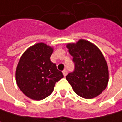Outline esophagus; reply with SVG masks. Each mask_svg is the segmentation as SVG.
<instances>
[{"label": "esophagus", "instance_id": "obj_1", "mask_svg": "<svg viewBox=\"0 0 122 122\" xmlns=\"http://www.w3.org/2000/svg\"><path fill=\"white\" fill-rule=\"evenodd\" d=\"M63 74H64V76H66V75H67V71L66 70H64L63 71Z\"/></svg>", "mask_w": 122, "mask_h": 122}]
</instances>
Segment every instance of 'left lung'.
<instances>
[{
  "mask_svg": "<svg viewBox=\"0 0 122 122\" xmlns=\"http://www.w3.org/2000/svg\"><path fill=\"white\" fill-rule=\"evenodd\" d=\"M66 47L73 56L74 71L66 76L74 92L84 99H92L107 88L109 70L106 60L94 44L80 39Z\"/></svg>",
  "mask_w": 122,
  "mask_h": 122,
  "instance_id": "8db88e82",
  "label": "left lung"
}]
</instances>
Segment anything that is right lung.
<instances>
[{"mask_svg":"<svg viewBox=\"0 0 122 122\" xmlns=\"http://www.w3.org/2000/svg\"><path fill=\"white\" fill-rule=\"evenodd\" d=\"M53 48L38 43L28 48L18 64L15 79L20 91L33 100H42L53 91L55 84L64 77L50 57Z\"/></svg>","mask_w":122,"mask_h":122,"instance_id":"obj_1","label":"right lung"}]
</instances>
